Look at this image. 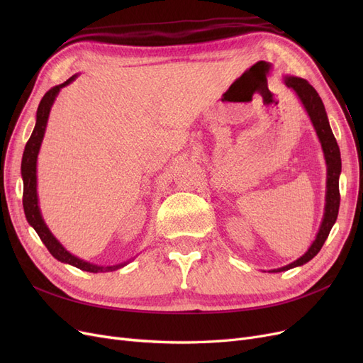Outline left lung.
Here are the masks:
<instances>
[{
  "instance_id": "left-lung-1",
  "label": "left lung",
  "mask_w": 363,
  "mask_h": 363,
  "mask_svg": "<svg viewBox=\"0 0 363 363\" xmlns=\"http://www.w3.org/2000/svg\"><path fill=\"white\" fill-rule=\"evenodd\" d=\"M283 82L286 84L289 89L295 92V95L298 96V100L301 101L304 111L307 116L311 118V123L316 131V136L321 142V148L324 152V159L327 164V183H325V204H324V216L320 225V230H318L316 238L312 242L304 255L294 260L292 263L286 267H281L277 269H271L269 272H281V271H288L295 267H301L304 263L312 260L320 250L323 248L325 239L328 238V233L336 223L337 212H339V175H340V152L337 142L333 136V131L330 128V124H328V118L325 113V107L323 104V100L315 91V87L309 84V82L300 79V77H294V75H284Z\"/></svg>"
}]
</instances>
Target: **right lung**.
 <instances>
[{"mask_svg": "<svg viewBox=\"0 0 363 363\" xmlns=\"http://www.w3.org/2000/svg\"><path fill=\"white\" fill-rule=\"evenodd\" d=\"M77 77H79V74H74L65 83L51 87V89L45 95H43V98L39 103L38 112H36V125H35V128H33V133H31L27 145H26V150H24L23 162H21V175H23V182H24V195H23L24 213H26L28 224L36 230V233L39 235L40 240L45 244V247L48 248V251L51 252L54 259H57L62 263H68V265H72L75 268H79L82 271H87V272H111V271H116L119 268L125 267L127 263H130L135 257L127 260V262L118 263V265L101 267V265H96V263L86 262L80 257L74 256L72 252H69L67 248H65L59 242V239L51 233V230L48 228L45 221H43L42 213H40V207H39L38 156H39V150L42 145L43 136H45L48 116L51 112V107H52L54 101H56V98H57L62 87L72 83Z\"/></svg>", "mask_w": 363, "mask_h": 363, "instance_id": "add662e5", "label": "right lung"}]
</instances>
